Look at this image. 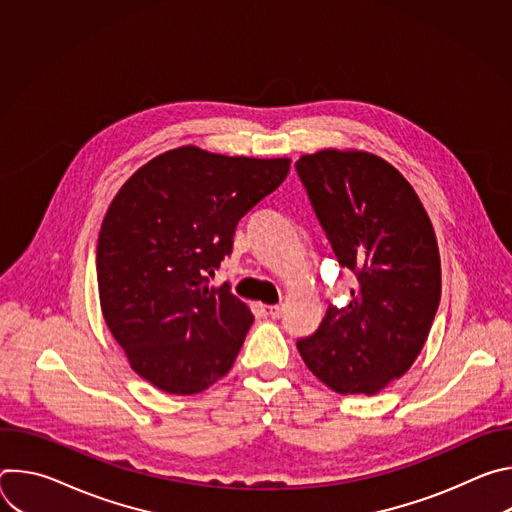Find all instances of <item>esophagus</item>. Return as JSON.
I'll return each mask as SVG.
<instances>
[{"label": "esophagus", "mask_w": 512, "mask_h": 512, "mask_svg": "<svg viewBox=\"0 0 512 512\" xmlns=\"http://www.w3.org/2000/svg\"><path fill=\"white\" fill-rule=\"evenodd\" d=\"M261 312H263V316H271V318H279L281 316V308L279 306H265V304H261Z\"/></svg>", "instance_id": "obj_1"}]
</instances>
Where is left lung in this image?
<instances>
[{
  "instance_id": "left-lung-1",
  "label": "left lung",
  "mask_w": 512,
  "mask_h": 512,
  "mask_svg": "<svg viewBox=\"0 0 512 512\" xmlns=\"http://www.w3.org/2000/svg\"><path fill=\"white\" fill-rule=\"evenodd\" d=\"M296 168L338 263L358 283L298 350L332 391L377 395L411 369L440 306L433 225L403 174L371 152L326 148Z\"/></svg>"
}]
</instances>
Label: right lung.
<instances>
[{
  "label": "right lung",
  "instance_id": "right-lung-1",
  "mask_svg": "<svg viewBox=\"0 0 512 512\" xmlns=\"http://www.w3.org/2000/svg\"><path fill=\"white\" fill-rule=\"evenodd\" d=\"M289 164L182 145L143 164L115 194L97 243L101 312L129 367L156 389L196 395L231 371L253 314L208 275Z\"/></svg>",
  "mask_w": 512,
  "mask_h": 512
}]
</instances>
